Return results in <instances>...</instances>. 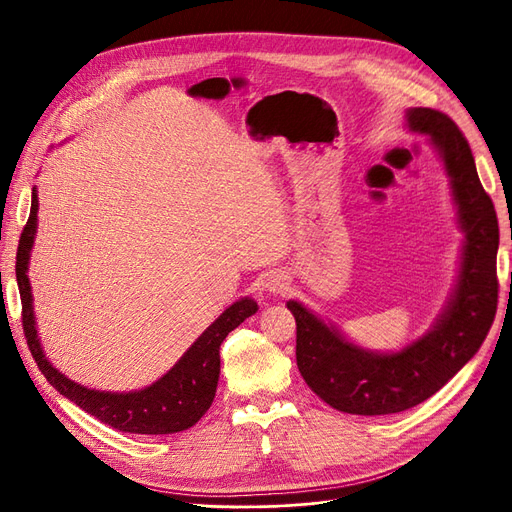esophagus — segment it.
Instances as JSON below:
<instances>
[{
	"mask_svg": "<svg viewBox=\"0 0 512 512\" xmlns=\"http://www.w3.org/2000/svg\"><path fill=\"white\" fill-rule=\"evenodd\" d=\"M263 288L270 295H282L286 288H288V278L284 274H272L268 280H265Z\"/></svg>",
	"mask_w": 512,
	"mask_h": 512,
	"instance_id": "esophagus-1",
	"label": "esophagus"
}]
</instances>
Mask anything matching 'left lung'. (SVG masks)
<instances>
[{
    "label": "left lung",
    "mask_w": 512,
    "mask_h": 512,
    "mask_svg": "<svg viewBox=\"0 0 512 512\" xmlns=\"http://www.w3.org/2000/svg\"><path fill=\"white\" fill-rule=\"evenodd\" d=\"M410 131L427 136L450 177L456 224L464 234L454 291L435 324L399 351H372L291 299L297 322L299 372L328 406L381 416L425 402L469 362L492 328L498 305V217L485 194L469 142L456 123L433 108H408Z\"/></svg>",
    "instance_id": "left-lung-1"
}]
</instances>
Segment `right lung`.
<instances>
[{
    "instance_id": "add662e5",
    "label": "right lung",
    "mask_w": 512,
    "mask_h": 512,
    "mask_svg": "<svg viewBox=\"0 0 512 512\" xmlns=\"http://www.w3.org/2000/svg\"><path fill=\"white\" fill-rule=\"evenodd\" d=\"M39 198L37 188L31 194V215L25 230L20 234L16 253V280L22 301V328H25L27 345L39 370L48 383L66 399H71L81 410L102 420L104 425L123 433L138 435H169L180 433L196 425L201 416L211 408L219 381V347L236 326L253 316L257 301L242 297L232 303L201 337H198L167 370L159 381L138 391H98L83 387L69 376H64L43 353L37 324L33 314V295L29 282V261L37 234Z\"/></svg>"
}]
</instances>
